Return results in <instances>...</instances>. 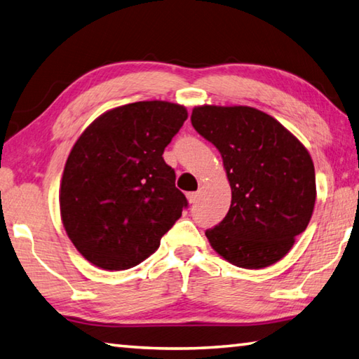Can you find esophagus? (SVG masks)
<instances>
[{"label": "esophagus", "instance_id": "34e87169", "mask_svg": "<svg viewBox=\"0 0 359 359\" xmlns=\"http://www.w3.org/2000/svg\"><path fill=\"white\" fill-rule=\"evenodd\" d=\"M187 199L189 203H196L199 199V193L198 191H191V193H187Z\"/></svg>", "mask_w": 359, "mask_h": 359}]
</instances>
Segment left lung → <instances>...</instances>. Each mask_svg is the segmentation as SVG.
I'll use <instances>...</instances> for the list:
<instances>
[{
  "label": "left lung",
  "instance_id": "1",
  "mask_svg": "<svg viewBox=\"0 0 359 359\" xmlns=\"http://www.w3.org/2000/svg\"><path fill=\"white\" fill-rule=\"evenodd\" d=\"M191 123L219 151L231 188L227 216L205 231L210 245L238 268L277 263L311 219L310 152L276 118L249 105H196Z\"/></svg>",
  "mask_w": 359,
  "mask_h": 359
}]
</instances>
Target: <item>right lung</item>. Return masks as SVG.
Instances as JSON below:
<instances>
[{"label":"right lung","mask_w":359,"mask_h":359,"mask_svg":"<svg viewBox=\"0 0 359 359\" xmlns=\"http://www.w3.org/2000/svg\"><path fill=\"white\" fill-rule=\"evenodd\" d=\"M187 118L175 102H132L104 111L76 140L60 180V217L88 263L133 268L182 216L187 198L161 156Z\"/></svg>","instance_id":"right-lung-1"}]
</instances>
